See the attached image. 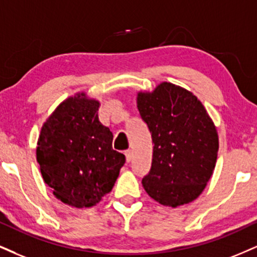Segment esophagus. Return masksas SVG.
Here are the masks:
<instances>
[{"mask_svg":"<svg viewBox=\"0 0 257 257\" xmlns=\"http://www.w3.org/2000/svg\"><path fill=\"white\" fill-rule=\"evenodd\" d=\"M124 154H125V160H126V163H129L132 160V157H133V152H132V150H126L125 152H124Z\"/></svg>","mask_w":257,"mask_h":257,"instance_id":"obj_1","label":"esophagus"}]
</instances>
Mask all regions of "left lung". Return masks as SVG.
<instances>
[{"label":"left lung","instance_id":"1","mask_svg":"<svg viewBox=\"0 0 257 257\" xmlns=\"http://www.w3.org/2000/svg\"><path fill=\"white\" fill-rule=\"evenodd\" d=\"M137 104L154 144L152 168L142 179L146 193L174 208L197 199L219 150L217 126L206 107L193 92L166 81L152 92H138Z\"/></svg>","mask_w":257,"mask_h":257}]
</instances>
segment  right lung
<instances>
[{
	"mask_svg": "<svg viewBox=\"0 0 257 257\" xmlns=\"http://www.w3.org/2000/svg\"><path fill=\"white\" fill-rule=\"evenodd\" d=\"M99 100L79 92L46 118L37 162L55 197L75 208L95 206L109 194L125 157L112 150V133L100 123Z\"/></svg>",
	"mask_w": 257,
	"mask_h": 257,
	"instance_id": "1",
	"label": "right lung"
}]
</instances>
